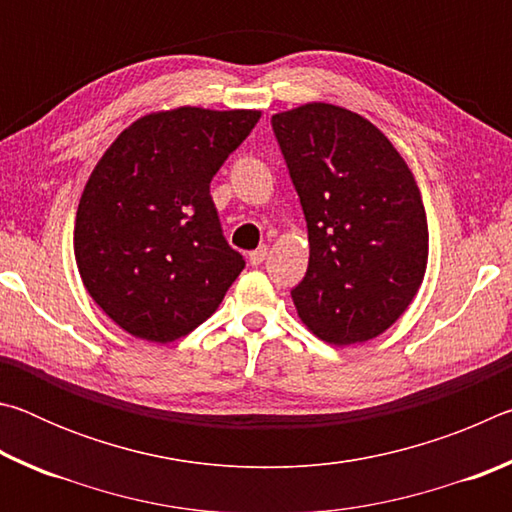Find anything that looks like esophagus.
I'll return each mask as SVG.
<instances>
[{
    "mask_svg": "<svg viewBox=\"0 0 512 512\" xmlns=\"http://www.w3.org/2000/svg\"><path fill=\"white\" fill-rule=\"evenodd\" d=\"M266 255H268V248L266 246H259L257 250H253V253H248V262L253 264V266H259L266 259Z\"/></svg>",
    "mask_w": 512,
    "mask_h": 512,
    "instance_id": "esophagus-1",
    "label": "esophagus"
}]
</instances>
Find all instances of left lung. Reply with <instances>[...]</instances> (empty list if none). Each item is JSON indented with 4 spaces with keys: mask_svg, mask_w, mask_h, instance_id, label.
<instances>
[{
    "mask_svg": "<svg viewBox=\"0 0 512 512\" xmlns=\"http://www.w3.org/2000/svg\"><path fill=\"white\" fill-rule=\"evenodd\" d=\"M300 196L309 266L291 291L318 339H375L400 318L427 271L429 228L409 164L366 117L305 103L271 117Z\"/></svg>",
    "mask_w": 512,
    "mask_h": 512,
    "instance_id": "8db88e82",
    "label": "left lung"
}]
</instances>
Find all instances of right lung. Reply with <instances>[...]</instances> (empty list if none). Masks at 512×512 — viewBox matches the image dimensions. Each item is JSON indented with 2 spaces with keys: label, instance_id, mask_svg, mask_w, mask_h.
<instances>
[{
  "label": "right lung",
  "instance_id": "add662e5",
  "mask_svg": "<svg viewBox=\"0 0 512 512\" xmlns=\"http://www.w3.org/2000/svg\"><path fill=\"white\" fill-rule=\"evenodd\" d=\"M262 117L183 106L121 131L94 167L74 223V257L92 300L151 343L187 336L244 271L210 183Z\"/></svg>",
  "mask_w": 512,
  "mask_h": 512
}]
</instances>
